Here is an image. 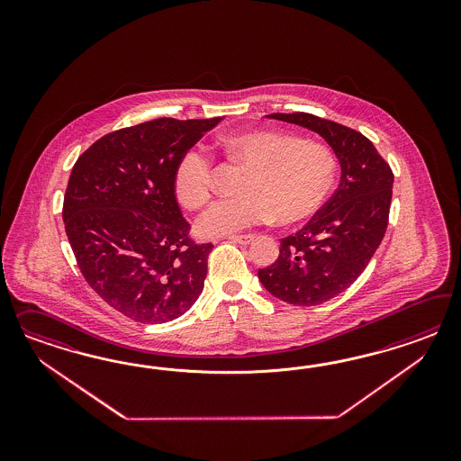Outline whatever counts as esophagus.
<instances>
[{
    "label": "esophagus",
    "mask_w": 461,
    "mask_h": 461,
    "mask_svg": "<svg viewBox=\"0 0 461 461\" xmlns=\"http://www.w3.org/2000/svg\"><path fill=\"white\" fill-rule=\"evenodd\" d=\"M228 240L240 243V245H250L251 241H253V235H233V237H230Z\"/></svg>",
    "instance_id": "34e87169"
}]
</instances>
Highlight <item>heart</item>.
<instances>
[{
	"mask_svg": "<svg viewBox=\"0 0 461 461\" xmlns=\"http://www.w3.org/2000/svg\"><path fill=\"white\" fill-rule=\"evenodd\" d=\"M226 154L247 168L235 199L206 211L197 231L220 238L257 224L303 223L316 216L335 189L338 160L328 145L279 130H249L224 139ZM174 193L189 210H201L212 195V160L201 147L182 152L174 167Z\"/></svg>",
	"mask_w": 461,
	"mask_h": 461,
	"instance_id": "b5f03b06",
	"label": "heart"
}]
</instances>
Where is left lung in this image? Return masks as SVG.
<instances>
[{"instance_id":"left-lung-1","label":"left lung","mask_w":461,"mask_h":461,"mask_svg":"<svg viewBox=\"0 0 461 461\" xmlns=\"http://www.w3.org/2000/svg\"><path fill=\"white\" fill-rule=\"evenodd\" d=\"M268 118L304 126L330 143L341 181L322 210L295 235L280 240L279 258L258 268L268 293L294 306H318L360 277L389 224L393 174L360 131L311 113Z\"/></svg>"}]
</instances>
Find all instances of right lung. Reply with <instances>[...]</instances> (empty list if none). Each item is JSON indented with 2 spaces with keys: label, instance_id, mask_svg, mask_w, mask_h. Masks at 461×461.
<instances>
[{
  "label": "right lung",
  "instance_id": "1",
  "mask_svg": "<svg viewBox=\"0 0 461 461\" xmlns=\"http://www.w3.org/2000/svg\"><path fill=\"white\" fill-rule=\"evenodd\" d=\"M220 120L122 128L72 167L62 208L70 249L89 287L133 321H172L203 293L212 245L189 237L172 177L182 152Z\"/></svg>",
  "mask_w": 461,
  "mask_h": 461
}]
</instances>
